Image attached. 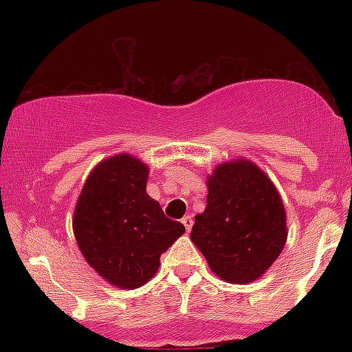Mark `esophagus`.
<instances>
[{"label": "esophagus", "mask_w": 352, "mask_h": 352, "mask_svg": "<svg viewBox=\"0 0 352 352\" xmlns=\"http://www.w3.org/2000/svg\"><path fill=\"white\" fill-rule=\"evenodd\" d=\"M182 223H184L185 230H187V232H190V230H192V227H193V217L192 215L184 217V218H182Z\"/></svg>", "instance_id": "obj_1"}]
</instances>
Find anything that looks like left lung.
<instances>
[{"label": "left lung", "mask_w": 352, "mask_h": 352, "mask_svg": "<svg viewBox=\"0 0 352 352\" xmlns=\"http://www.w3.org/2000/svg\"><path fill=\"white\" fill-rule=\"evenodd\" d=\"M192 238L217 276L245 285L265 274L285 248L283 200L270 177L246 159L220 164L207 180Z\"/></svg>", "instance_id": "8db88e82"}]
</instances>
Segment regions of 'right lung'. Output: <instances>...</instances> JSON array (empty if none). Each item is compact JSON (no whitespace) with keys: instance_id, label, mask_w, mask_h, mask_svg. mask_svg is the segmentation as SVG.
<instances>
[{"instance_id":"add662e5","label":"right lung","mask_w":352,"mask_h":352,"mask_svg":"<svg viewBox=\"0 0 352 352\" xmlns=\"http://www.w3.org/2000/svg\"><path fill=\"white\" fill-rule=\"evenodd\" d=\"M147 179L139 159L112 155L89 173L76 204L72 230L80 253L117 288L145 285L159 270L160 254L185 233L147 195Z\"/></svg>"}]
</instances>
